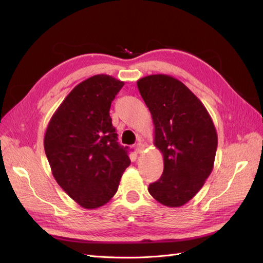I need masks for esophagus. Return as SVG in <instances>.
Returning a JSON list of instances; mask_svg holds the SVG:
<instances>
[{"instance_id":"obj_1","label":"esophagus","mask_w":263,"mask_h":263,"mask_svg":"<svg viewBox=\"0 0 263 263\" xmlns=\"http://www.w3.org/2000/svg\"><path fill=\"white\" fill-rule=\"evenodd\" d=\"M144 148H146V144H144L143 142H138L137 144H136V150H137V152L139 153V154H141L142 152H143V150H144Z\"/></svg>"}]
</instances>
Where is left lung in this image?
I'll return each instance as SVG.
<instances>
[{"label":"left lung","mask_w":263,"mask_h":263,"mask_svg":"<svg viewBox=\"0 0 263 263\" xmlns=\"http://www.w3.org/2000/svg\"><path fill=\"white\" fill-rule=\"evenodd\" d=\"M154 123V144L164 172L148 191L159 203L178 208L189 202L214 168L218 143L214 122L202 102L176 78L150 74L137 81Z\"/></svg>","instance_id":"8db88e82"}]
</instances>
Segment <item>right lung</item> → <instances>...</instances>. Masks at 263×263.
<instances>
[{"label": "right lung", "instance_id": "obj_1", "mask_svg": "<svg viewBox=\"0 0 263 263\" xmlns=\"http://www.w3.org/2000/svg\"><path fill=\"white\" fill-rule=\"evenodd\" d=\"M124 82L96 74L77 85L55 110L44 137L52 174L63 191L85 209L114 197L131 164L117 142L110 104Z\"/></svg>", "mask_w": 263, "mask_h": 263}]
</instances>
